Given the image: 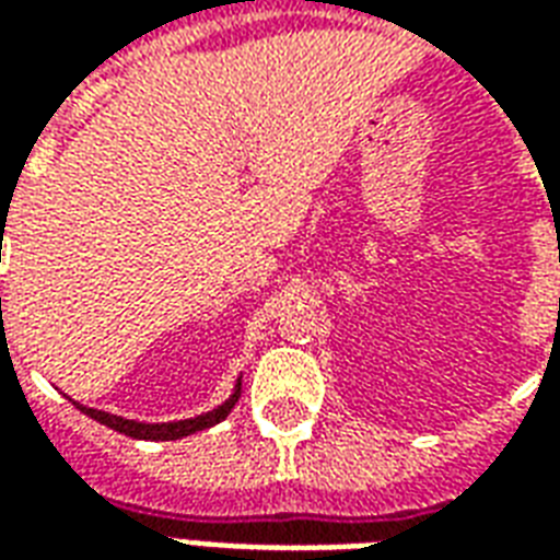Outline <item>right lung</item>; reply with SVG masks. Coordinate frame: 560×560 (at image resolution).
Wrapping results in <instances>:
<instances>
[{"label": "right lung", "mask_w": 560, "mask_h": 560, "mask_svg": "<svg viewBox=\"0 0 560 560\" xmlns=\"http://www.w3.org/2000/svg\"><path fill=\"white\" fill-rule=\"evenodd\" d=\"M2 303V300H0ZM240 381H236V389H233V396L224 405H219L215 411L209 413H200V417H191V420H176V422H138V420H122V417H116V413H107V411H95V408H83V405H78L80 411L86 413V417H92V420H98L102 425H107V429H114V432L119 434H128V438H140V441H176V438H185V434H195V432H203V429H209V425H215V422H221L228 413H231V408L240 401Z\"/></svg>", "instance_id": "add662e5"}]
</instances>
